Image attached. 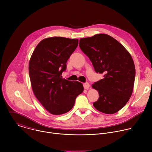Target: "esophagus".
I'll use <instances>...</instances> for the list:
<instances>
[{
    "instance_id": "obj_1",
    "label": "esophagus",
    "mask_w": 152,
    "mask_h": 152,
    "mask_svg": "<svg viewBox=\"0 0 152 152\" xmlns=\"http://www.w3.org/2000/svg\"><path fill=\"white\" fill-rule=\"evenodd\" d=\"M83 85V87H84V88H85V90L89 89L90 85V84H89L88 83H87V82H86V83H84Z\"/></svg>"
}]
</instances>
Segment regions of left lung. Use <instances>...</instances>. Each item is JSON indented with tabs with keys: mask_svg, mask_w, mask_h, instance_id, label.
<instances>
[{
	"mask_svg": "<svg viewBox=\"0 0 152 152\" xmlns=\"http://www.w3.org/2000/svg\"><path fill=\"white\" fill-rule=\"evenodd\" d=\"M79 47L90 58L95 71L104 74L103 79L92 85L99 94L93 106L104 114L117 113L133 92L135 67L131 54L117 40L105 34L80 38Z\"/></svg>",
	"mask_w": 152,
	"mask_h": 152,
	"instance_id": "obj_1",
	"label": "left lung"
}]
</instances>
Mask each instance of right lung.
Returning <instances> with one entry per match:
<instances>
[{
  "label": "right lung",
  "instance_id": "obj_1",
  "mask_svg": "<svg viewBox=\"0 0 152 152\" xmlns=\"http://www.w3.org/2000/svg\"><path fill=\"white\" fill-rule=\"evenodd\" d=\"M77 46V39L49 37L41 40L31 55L29 73L33 92L52 114L70 111L76 98L83 91L82 83L61 78L67 60Z\"/></svg>",
  "mask_w": 152,
  "mask_h": 152
}]
</instances>
